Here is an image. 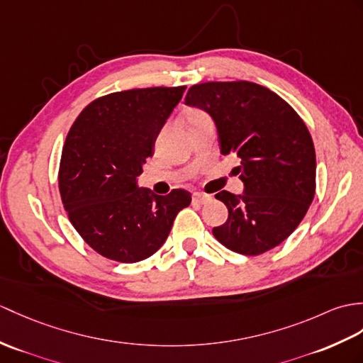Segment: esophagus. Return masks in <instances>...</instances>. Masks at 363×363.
<instances>
[{
    "mask_svg": "<svg viewBox=\"0 0 363 363\" xmlns=\"http://www.w3.org/2000/svg\"><path fill=\"white\" fill-rule=\"evenodd\" d=\"M210 199L212 198L208 195H204V193H193V202H195V204H206Z\"/></svg>",
    "mask_w": 363,
    "mask_h": 363,
    "instance_id": "esophagus-1",
    "label": "esophagus"
}]
</instances>
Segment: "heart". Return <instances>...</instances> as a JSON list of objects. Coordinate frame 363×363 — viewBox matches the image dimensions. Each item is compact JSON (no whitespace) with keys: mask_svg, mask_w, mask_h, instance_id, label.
<instances>
[{"mask_svg":"<svg viewBox=\"0 0 363 363\" xmlns=\"http://www.w3.org/2000/svg\"><path fill=\"white\" fill-rule=\"evenodd\" d=\"M199 113H202V111H199V109H190V111L187 113V119H189V117H191V116L199 114Z\"/></svg>","mask_w":363,"mask_h":363,"instance_id":"obj_1","label":"heart"}]
</instances>
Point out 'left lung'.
I'll return each instance as SVG.
<instances>
[{"mask_svg":"<svg viewBox=\"0 0 363 363\" xmlns=\"http://www.w3.org/2000/svg\"><path fill=\"white\" fill-rule=\"evenodd\" d=\"M185 104L212 116L221 153L241 159L244 193H216L229 218L213 227V237L241 255L277 247L314 199L315 150L308 126L274 91L246 80L193 85Z\"/></svg>","mask_w":363,"mask_h":363,"instance_id":"1","label":"left lung"}]
</instances>
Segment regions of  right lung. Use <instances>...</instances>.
<instances>
[{
  "label": "right lung",
  "instance_id": "1",
  "mask_svg": "<svg viewBox=\"0 0 363 363\" xmlns=\"http://www.w3.org/2000/svg\"><path fill=\"white\" fill-rule=\"evenodd\" d=\"M185 86L126 89L99 97L67 133L58 170L63 207L74 229L99 255L138 263L165 242L191 195L138 189L142 164Z\"/></svg>",
  "mask_w": 363,
  "mask_h": 363
}]
</instances>
